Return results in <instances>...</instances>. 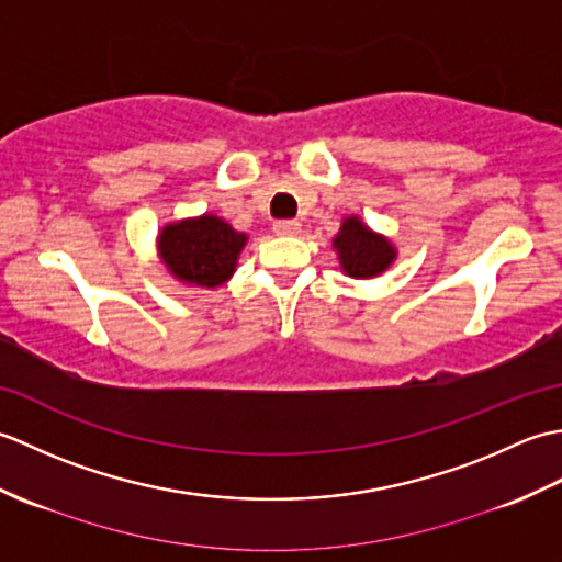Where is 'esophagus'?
Here are the masks:
<instances>
[{"label":"esophagus","mask_w":562,"mask_h":562,"mask_svg":"<svg viewBox=\"0 0 562 562\" xmlns=\"http://www.w3.org/2000/svg\"><path fill=\"white\" fill-rule=\"evenodd\" d=\"M272 229H274V234H278V236H294V234H300L302 224L296 222V220H278V222L272 224Z\"/></svg>","instance_id":"1"}]
</instances>
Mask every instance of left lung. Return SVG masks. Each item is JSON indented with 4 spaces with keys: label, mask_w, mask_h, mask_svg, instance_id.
I'll use <instances>...</instances> for the list:
<instances>
[{
    "label": "left lung",
    "mask_w": 562,
    "mask_h": 562,
    "mask_svg": "<svg viewBox=\"0 0 562 562\" xmlns=\"http://www.w3.org/2000/svg\"><path fill=\"white\" fill-rule=\"evenodd\" d=\"M333 244L338 248L342 270L350 278H374V274L384 272L396 256L386 238L369 232L357 217L342 222V229Z\"/></svg>",
    "instance_id": "8db88e82"
}]
</instances>
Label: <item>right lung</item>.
<instances>
[{"label": "right lung", "instance_id": "add662e5", "mask_svg": "<svg viewBox=\"0 0 562 562\" xmlns=\"http://www.w3.org/2000/svg\"><path fill=\"white\" fill-rule=\"evenodd\" d=\"M246 236L229 224L205 214L200 220L169 224L159 236L166 266L178 280L198 288H217L234 272Z\"/></svg>", "mask_w": 562, "mask_h": 562}]
</instances>
